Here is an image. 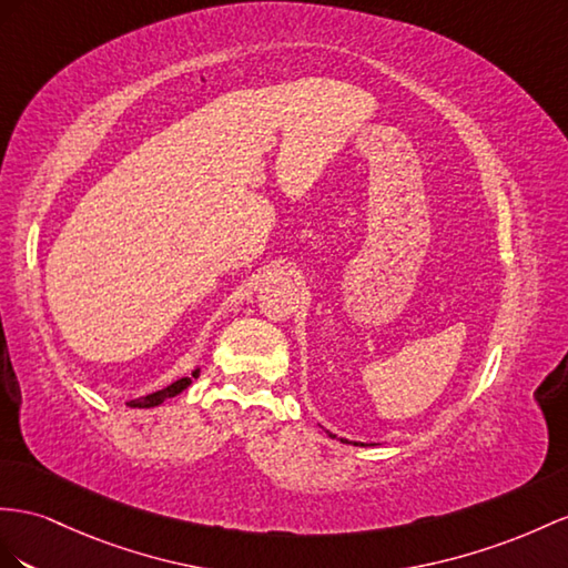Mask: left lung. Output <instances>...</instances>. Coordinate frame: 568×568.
<instances>
[{"mask_svg": "<svg viewBox=\"0 0 568 568\" xmlns=\"http://www.w3.org/2000/svg\"><path fill=\"white\" fill-rule=\"evenodd\" d=\"M328 436H333V434H328ZM341 442H345V439H341Z\"/></svg>", "mask_w": 568, "mask_h": 568, "instance_id": "left-lung-1", "label": "left lung"}]
</instances>
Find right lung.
<instances>
[{"instance_id": "1", "label": "right lung", "mask_w": 568, "mask_h": 568, "mask_svg": "<svg viewBox=\"0 0 568 568\" xmlns=\"http://www.w3.org/2000/svg\"><path fill=\"white\" fill-rule=\"evenodd\" d=\"M199 376V369L192 374V376H182V379H178L174 384H170L168 388H163V390H155V394H151V396H143V398H136V400H132L129 405H132V408H155V405H160L163 403L165 398H172V396H178V394H182V390L192 384V379H196Z\"/></svg>"}]
</instances>
